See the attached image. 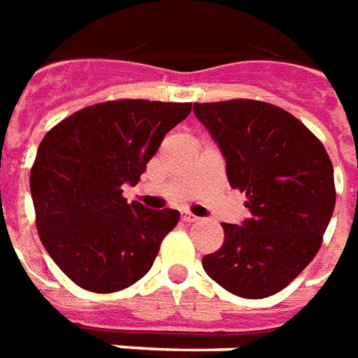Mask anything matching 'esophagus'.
Listing matches in <instances>:
<instances>
[{
  "instance_id": "1",
  "label": "esophagus",
  "mask_w": 358,
  "mask_h": 358,
  "mask_svg": "<svg viewBox=\"0 0 358 358\" xmlns=\"http://www.w3.org/2000/svg\"><path fill=\"white\" fill-rule=\"evenodd\" d=\"M181 220H183L185 224H194V222H199V217L194 214H191V212H185V214L181 215Z\"/></svg>"
}]
</instances>
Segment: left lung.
Returning <instances> with one entry per match:
<instances>
[{
  "label": "left lung",
  "mask_w": 358,
  "mask_h": 358,
  "mask_svg": "<svg viewBox=\"0 0 358 358\" xmlns=\"http://www.w3.org/2000/svg\"><path fill=\"white\" fill-rule=\"evenodd\" d=\"M192 111L250 210L241 225L222 224L224 245L204 256L202 266L233 295H275L310 264L334 214L328 152L299 119L272 103H194Z\"/></svg>",
  "instance_id": "1"
}]
</instances>
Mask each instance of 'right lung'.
<instances>
[{"label":"right lung","mask_w":358,"mask_h":358,"mask_svg":"<svg viewBox=\"0 0 358 358\" xmlns=\"http://www.w3.org/2000/svg\"><path fill=\"white\" fill-rule=\"evenodd\" d=\"M189 113L191 103L117 100L73 113L42 138L30 171L36 227L78 287L113 293L148 273L179 212L129 204L121 192Z\"/></svg>","instance_id":"1"}]
</instances>
